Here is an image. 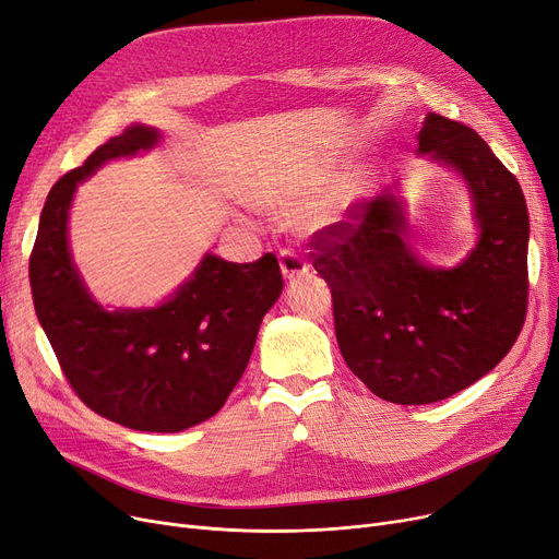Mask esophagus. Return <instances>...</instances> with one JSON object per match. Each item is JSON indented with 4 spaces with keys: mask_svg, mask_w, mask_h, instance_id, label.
Returning <instances> with one entry per match:
<instances>
[{
    "mask_svg": "<svg viewBox=\"0 0 559 559\" xmlns=\"http://www.w3.org/2000/svg\"><path fill=\"white\" fill-rule=\"evenodd\" d=\"M308 270L310 266L295 251H281V272H283L285 281H295V278L308 274Z\"/></svg>",
    "mask_w": 559,
    "mask_h": 559,
    "instance_id": "esophagus-1",
    "label": "esophagus"
}]
</instances>
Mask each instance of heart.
<instances>
[{
	"instance_id": "heart-1",
	"label": "heart",
	"mask_w": 559,
	"mask_h": 559,
	"mask_svg": "<svg viewBox=\"0 0 559 559\" xmlns=\"http://www.w3.org/2000/svg\"><path fill=\"white\" fill-rule=\"evenodd\" d=\"M337 180L340 178L331 166H310L276 191L272 205L281 214H297L314 204V209L311 207L310 211L307 210L301 214V222L308 228L333 226L343 219L345 205L337 199H329L324 204L319 201L329 197V193L337 187ZM318 202L321 204L320 206L317 205Z\"/></svg>"
}]
</instances>
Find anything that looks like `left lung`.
<instances>
[{"mask_svg":"<svg viewBox=\"0 0 559 559\" xmlns=\"http://www.w3.org/2000/svg\"><path fill=\"white\" fill-rule=\"evenodd\" d=\"M418 153L454 168L471 191L479 237L464 262L423 264L402 239L404 210L391 191L310 239L345 362L395 404L439 402L491 372L527 312L530 219L516 176L475 130L433 111Z\"/></svg>","mask_w":559,"mask_h":559,"instance_id":"left-lung-1","label":"left lung"}]
</instances>
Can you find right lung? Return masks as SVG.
Returning a JSON list of instances; mask_svg holds the SVG:
<instances>
[{
	"label": "right lung",
	"mask_w": 559,
	"mask_h": 559,
	"mask_svg": "<svg viewBox=\"0 0 559 559\" xmlns=\"http://www.w3.org/2000/svg\"><path fill=\"white\" fill-rule=\"evenodd\" d=\"M155 128L132 126L95 148L47 193L29 258L38 322L72 391L95 414L139 431H182L212 418L245 374L264 312L281 297L274 253L226 262L207 253L157 308L105 310L68 249V210L105 162L148 151Z\"/></svg>",
	"instance_id": "right-lung-1"
}]
</instances>
